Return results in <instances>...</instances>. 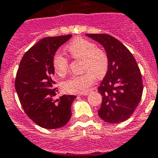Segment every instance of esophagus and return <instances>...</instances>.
I'll return each instance as SVG.
<instances>
[{
    "label": "esophagus",
    "mask_w": 158,
    "mask_h": 158,
    "mask_svg": "<svg viewBox=\"0 0 158 158\" xmlns=\"http://www.w3.org/2000/svg\"><path fill=\"white\" fill-rule=\"evenodd\" d=\"M92 92H97V89H92V90H91L90 92H86V93L83 94V95H89V94H90Z\"/></svg>",
    "instance_id": "34e87169"
}]
</instances>
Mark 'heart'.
<instances>
[{
  "mask_svg": "<svg viewBox=\"0 0 158 158\" xmlns=\"http://www.w3.org/2000/svg\"><path fill=\"white\" fill-rule=\"evenodd\" d=\"M67 51L76 59L83 60V71H87L80 76H73L62 84L63 89L66 92L74 94L85 93L95 80V75L102 76L108 68V57L106 52L97 48L91 41L82 37H77L67 46ZM53 67L56 73L63 76L67 73L69 63L64 56L56 53L53 56Z\"/></svg>",
  "mask_w": 158,
  "mask_h": 158,
  "instance_id": "1",
  "label": "heart"
}]
</instances>
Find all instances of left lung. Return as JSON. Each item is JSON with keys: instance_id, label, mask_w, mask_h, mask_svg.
Wrapping results in <instances>:
<instances>
[{"instance_id": "8db88e82", "label": "left lung", "mask_w": 158, "mask_h": 158, "mask_svg": "<svg viewBox=\"0 0 158 158\" xmlns=\"http://www.w3.org/2000/svg\"><path fill=\"white\" fill-rule=\"evenodd\" d=\"M101 44L108 57V71L98 91L102 96L99 117L108 123H120L131 117L143 92L142 78L128 48L109 34H85Z\"/></svg>"}]
</instances>
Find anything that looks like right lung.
Wrapping results in <instances>:
<instances>
[{"label": "right lung", "mask_w": 158, "mask_h": 158, "mask_svg": "<svg viewBox=\"0 0 158 158\" xmlns=\"http://www.w3.org/2000/svg\"><path fill=\"white\" fill-rule=\"evenodd\" d=\"M71 37L69 34L40 40L23 55L17 70L15 89L20 104L28 117L44 128H61L71 118L76 96L63 95L55 99L57 90L52 80L54 55Z\"/></svg>", "instance_id": "add662e5"}]
</instances>
